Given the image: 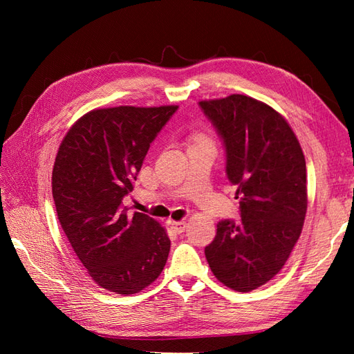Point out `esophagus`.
<instances>
[{"label":"esophagus","mask_w":354,"mask_h":354,"mask_svg":"<svg viewBox=\"0 0 354 354\" xmlns=\"http://www.w3.org/2000/svg\"><path fill=\"white\" fill-rule=\"evenodd\" d=\"M171 229L177 233H183L186 229V221L180 220V221H171Z\"/></svg>","instance_id":"obj_1"}]
</instances>
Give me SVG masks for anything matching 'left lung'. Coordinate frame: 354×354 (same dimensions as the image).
Here are the masks:
<instances>
[{
	"label": "left lung",
	"instance_id": "obj_1",
	"mask_svg": "<svg viewBox=\"0 0 354 354\" xmlns=\"http://www.w3.org/2000/svg\"><path fill=\"white\" fill-rule=\"evenodd\" d=\"M226 149V174L238 186L241 223L221 220L205 248L211 272L239 292L281 272L303 230L306 159L285 118L243 94L199 102Z\"/></svg>",
	"mask_w": 354,
	"mask_h": 354
}]
</instances>
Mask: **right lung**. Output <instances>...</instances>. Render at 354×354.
Wrapping results in <instances>:
<instances>
[{
    "mask_svg": "<svg viewBox=\"0 0 354 354\" xmlns=\"http://www.w3.org/2000/svg\"><path fill=\"white\" fill-rule=\"evenodd\" d=\"M177 108L94 109L60 143L51 177L60 226L91 279L111 292H140L167 263V230L146 214L128 216L122 199Z\"/></svg>",
    "mask_w": 354,
    "mask_h": 354,
    "instance_id": "right-lung-1",
    "label": "right lung"
}]
</instances>
